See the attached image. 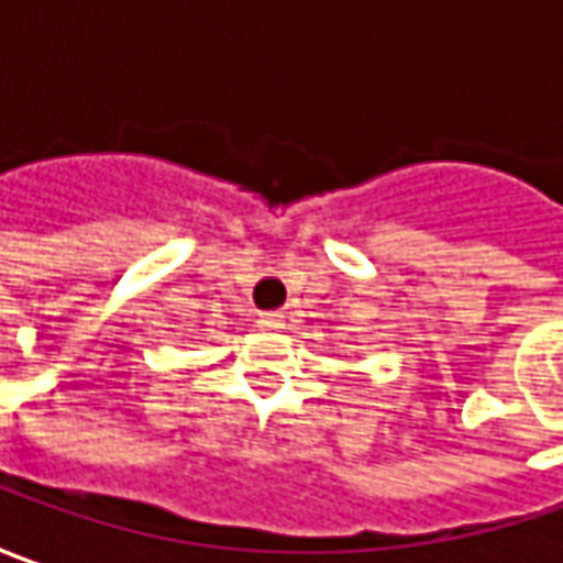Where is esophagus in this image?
I'll list each match as a JSON object with an SVG mask.
<instances>
[{
    "label": "esophagus",
    "mask_w": 563,
    "mask_h": 563,
    "mask_svg": "<svg viewBox=\"0 0 563 563\" xmlns=\"http://www.w3.org/2000/svg\"><path fill=\"white\" fill-rule=\"evenodd\" d=\"M262 323L267 330H280L283 327V314L280 311H271V314H262Z\"/></svg>",
    "instance_id": "1"
}]
</instances>
